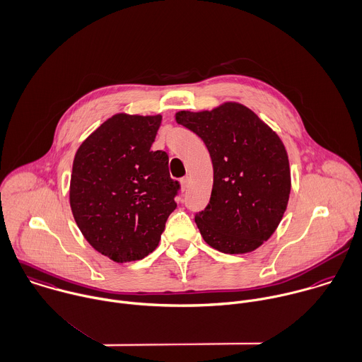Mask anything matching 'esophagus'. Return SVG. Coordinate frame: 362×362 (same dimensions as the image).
Returning a JSON list of instances; mask_svg holds the SVG:
<instances>
[{"mask_svg":"<svg viewBox=\"0 0 362 362\" xmlns=\"http://www.w3.org/2000/svg\"><path fill=\"white\" fill-rule=\"evenodd\" d=\"M180 182H181V188L185 189V188L188 187V184H189V177H182V178L180 180Z\"/></svg>","mask_w":362,"mask_h":362,"instance_id":"34e87169","label":"esophagus"}]
</instances>
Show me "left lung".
<instances>
[{"mask_svg":"<svg viewBox=\"0 0 362 362\" xmlns=\"http://www.w3.org/2000/svg\"><path fill=\"white\" fill-rule=\"evenodd\" d=\"M175 121L204 140L214 164L211 201L195 214L204 240L226 254L255 250L275 232L288 205L291 171L284 143L236 103L180 111Z\"/></svg>","mask_w":362,"mask_h":362,"instance_id":"left-lung-1","label":"left lung"}]
</instances>
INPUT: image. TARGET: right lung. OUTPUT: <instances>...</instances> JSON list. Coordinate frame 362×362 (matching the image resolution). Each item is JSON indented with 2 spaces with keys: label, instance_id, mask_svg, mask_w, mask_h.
I'll return each instance as SVG.
<instances>
[{
  "label": "right lung",
  "instance_id": "add662e5",
  "mask_svg": "<svg viewBox=\"0 0 362 362\" xmlns=\"http://www.w3.org/2000/svg\"><path fill=\"white\" fill-rule=\"evenodd\" d=\"M161 115L118 114L78 147L70 206L78 229L117 262L141 259L157 245L177 208L180 182L165 151L151 150Z\"/></svg>",
  "mask_w": 362,
  "mask_h": 362
}]
</instances>
